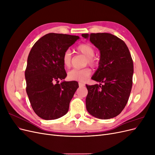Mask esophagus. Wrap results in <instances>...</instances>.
I'll list each match as a JSON object with an SVG mask.
<instances>
[{
	"label": "esophagus",
	"mask_w": 155,
	"mask_h": 155,
	"mask_svg": "<svg viewBox=\"0 0 155 155\" xmlns=\"http://www.w3.org/2000/svg\"><path fill=\"white\" fill-rule=\"evenodd\" d=\"M79 87H84V86H85V84H84V83H81V82H79Z\"/></svg>",
	"instance_id": "esophagus-1"
}]
</instances>
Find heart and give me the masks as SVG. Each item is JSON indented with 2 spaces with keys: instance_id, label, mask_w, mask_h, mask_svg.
Wrapping results in <instances>:
<instances>
[{
  "instance_id": "b5f03b06",
  "label": "heart",
  "mask_w": 155,
  "mask_h": 155,
  "mask_svg": "<svg viewBox=\"0 0 155 155\" xmlns=\"http://www.w3.org/2000/svg\"><path fill=\"white\" fill-rule=\"evenodd\" d=\"M77 50L84 55L87 58V63L91 66H96L97 64V60L94 58L95 51L92 46L84 43L81 44L77 47ZM72 61V54L70 50H67L64 51L63 55V63L66 67H69L71 65ZM91 70L89 68H85L83 69L74 68L70 70L68 73V78L70 80L84 81L90 76Z\"/></svg>"
}]
</instances>
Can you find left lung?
Returning <instances> with one entry per match:
<instances>
[{
	"label": "left lung",
	"instance_id": "left-lung-1",
	"mask_svg": "<svg viewBox=\"0 0 155 155\" xmlns=\"http://www.w3.org/2000/svg\"><path fill=\"white\" fill-rule=\"evenodd\" d=\"M100 50L99 67L92 79L100 85H88L86 108L95 118L107 120L121 113L133 85V62L124 41L109 33L81 35Z\"/></svg>",
	"mask_w": 155,
	"mask_h": 155
}]
</instances>
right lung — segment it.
Segmentation results:
<instances>
[{
    "label": "right lung",
    "instance_id": "right-lung-1",
    "mask_svg": "<svg viewBox=\"0 0 155 155\" xmlns=\"http://www.w3.org/2000/svg\"><path fill=\"white\" fill-rule=\"evenodd\" d=\"M79 36L50 33L33 46L25 70L26 93L33 110L42 119L55 120L67 113L69 104L79 87L67 77L63 55Z\"/></svg>",
    "mask_w": 155,
    "mask_h": 155
}]
</instances>
